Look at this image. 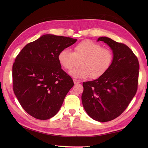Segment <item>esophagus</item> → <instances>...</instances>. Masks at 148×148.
Instances as JSON below:
<instances>
[{
    "instance_id": "1",
    "label": "esophagus",
    "mask_w": 148,
    "mask_h": 148,
    "mask_svg": "<svg viewBox=\"0 0 148 148\" xmlns=\"http://www.w3.org/2000/svg\"><path fill=\"white\" fill-rule=\"evenodd\" d=\"M80 80H76V79H74V83L75 84H79V83H80Z\"/></svg>"
}]
</instances>
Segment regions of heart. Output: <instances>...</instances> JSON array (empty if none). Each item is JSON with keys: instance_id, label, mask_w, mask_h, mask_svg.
<instances>
[{"instance_id": "obj_1", "label": "heart", "mask_w": 148, "mask_h": 148, "mask_svg": "<svg viewBox=\"0 0 148 148\" xmlns=\"http://www.w3.org/2000/svg\"><path fill=\"white\" fill-rule=\"evenodd\" d=\"M113 53L101 45L90 40H85L76 45L74 52L67 49L58 54V60L60 66L70 70L80 60V68L74 69L69 74L77 79H97L109 69L113 62Z\"/></svg>"}]
</instances>
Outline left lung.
Wrapping results in <instances>:
<instances>
[{"instance_id":"1","label":"left lung","mask_w":148,"mask_h":148,"mask_svg":"<svg viewBox=\"0 0 148 148\" xmlns=\"http://www.w3.org/2000/svg\"><path fill=\"white\" fill-rule=\"evenodd\" d=\"M97 41L104 42L112 49L113 62L102 77L83 83L82 101L91 118L108 122L125 111L136 95L139 63L137 56L125 44L105 36L99 37Z\"/></svg>"}]
</instances>
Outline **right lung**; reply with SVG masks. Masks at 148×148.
<instances>
[{
    "label": "right lung",
    "instance_id": "1",
    "mask_svg": "<svg viewBox=\"0 0 148 148\" xmlns=\"http://www.w3.org/2000/svg\"><path fill=\"white\" fill-rule=\"evenodd\" d=\"M76 39L44 35L26 45L12 66L13 90L24 109L32 117L49 119L56 115L74 86L61 68L59 53Z\"/></svg>",
    "mask_w": 148,
    "mask_h": 148
}]
</instances>
